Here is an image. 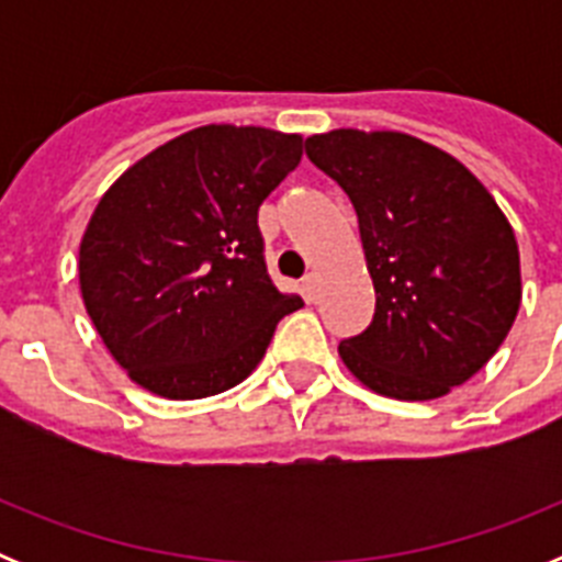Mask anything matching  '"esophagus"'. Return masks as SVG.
Returning <instances> with one entry per match:
<instances>
[{
    "mask_svg": "<svg viewBox=\"0 0 562 562\" xmlns=\"http://www.w3.org/2000/svg\"><path fill=\"white\" fill-rule=\"evenodd\" d=\"M301 292H304V297L312 304L317 297V276H306L304 284H301Z\"/></svg>",
    "mask_w": 562,
    "mask_h": 562,
    "instance_id": "34e87169",
    "label": "esophagus"
}]
</instances>
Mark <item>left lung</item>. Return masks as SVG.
Masks as SVG:
<instances>
[{
  "instance_id": "left-lung-1",
  "label": "left lung",
  "mask_w": 562,
  "mask_h": 562,
  "mask_svg": "<svg viewBox=\"0 0 562 562\" xmlns=\"http://www.w3.org/2000/svg\"><path fill=\"white\" fill-rule=\"evenodd\" d=\"M306 157L349 193L374 321L337 346L391 400L450 394L490 362L520 310V252L493 193L448 151L405 132L331 128Z\"/></svg>"
}]
</instances>
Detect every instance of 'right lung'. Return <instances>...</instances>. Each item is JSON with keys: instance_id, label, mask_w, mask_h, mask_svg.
Here are the masks:
<instances>
[{"instance_id": "1", "label": "right lung", "mask_w": 562, "mask_h": 562, "mask_svg": "<svg viewBox=\"0 0 562 562\" xmlns=\"http://www.w3.org/2000/svg\"><path fill=\"white\" fill-rule=\"evenodd\" d=\"M304 137L211 126L128 166L78 250L87 315L109 355L166 400L222 394L252 374L304 301L267 276L258 207L301 162Z\"/></svg>"}]
</instances>
